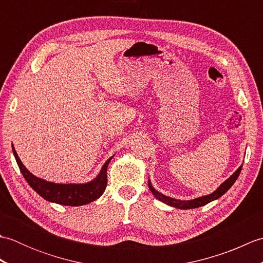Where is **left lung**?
<instances>
[{"label":"left lung","mask_w":263,"mask_h":263,"mask_svg":"<svg viewBox=\"0 0 263 263\" xmlns=\"http://www.w3.org/2000/svg\"><path fill=\"white\" fill-rule=\"evenodd\" d=\"M242 166H239L238 170L235 173H234V174L230 178H227V180L224 183H222L221 185L218 187L214 193H211L209 195H204V197H201V198H197L194 200H190V201H181V200H175V199H172V198H168V197H165V195L156 191L150 182L148 183V185H149L150 191L153 192L155 197L157 198L158 200L163 201L164 203L170 204L172 206H175V208H180V209H194V208H199V206H202L206 203H209V202H211V201L220 198L222 194H225L228 191V190L231 189L233 184L235 183V181L237 180L239 173H241V171H242Z\"/></svg>","instance_id":"8db88e82"}]
</instances>
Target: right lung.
Here are the masks:
<instances>
[{
    "label": "right lung",
    "mask_w": 263,
    "mask_h": 263,
    "mask_svg": "<svg viewBox=\"0 0 263 263\" xmlns=\"http://www.w3.org/2000/svg\"><path fill=\"white\" fill-rule=\"evenodd\" d=\"M12 150L16 163H18L19 168L22 175L26 178L27 183L42 198L47 201H51V202L73 206L87 204L98 199L104 193L106 185H107V166L111 157L107 159V161L104 164L102 171H100L99 175L91 182L86 184H57L44 181L42 178L33 176L24 166V164L21 163L13 146Z\"/></svg>",
    "instance_id": "1"
}]
</instances>
